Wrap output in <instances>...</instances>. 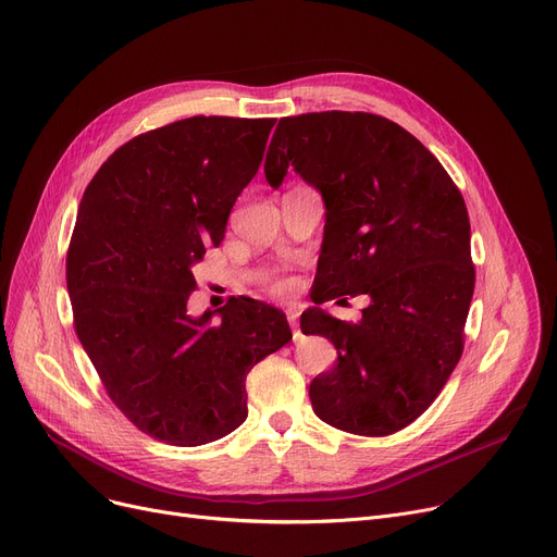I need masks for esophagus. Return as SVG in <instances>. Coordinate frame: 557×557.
<instances>
[{
  "label": "esophagus",
  "instance_id": "esophagus-1",
  "mask_svg": "<svg viewBox=\"0 0 557 557\" xmlns=\"http://www.w3.org/2000/svg\"><path fill=\"white\" fill-rule=\"evenodd\" d=\"M286 319H288V325H292L294 330V342L300 336V327H298V311L296 309H288L286 311Z\"/></svg>",
  "mask_w": 557,
  "mask_h": 557
}]
</instances>
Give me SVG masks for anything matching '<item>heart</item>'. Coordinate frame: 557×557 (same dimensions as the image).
Listing matches in <instances>:
<instances>
[{
  "label": "heart",
  "mask_w": 557,
  "mask_h": 557,
  "mask_svg": "<svg viewBox=\"0 0 557 557\" xmlns=\"http://www.w3.org/2000/svg\"><path fill=\"white\" fill-rule=\"evenodd\" d=\"M288 288H292V282H288V280H282V282L275 284V292H277V294H286Z\"/></svg>",
  "instance_id": "heart-1"
}]
</instances>
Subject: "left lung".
<instances>
[{
  "instance_id": "obj_1",
  "label": "left lung",
  "mask_w": 557,
  "mask_h": 557,
  "mask_svg": "<svg viewBox=\"0 0 557 557\" xmlns=\"http://www.w3.org/2000/svg\"><path fill=\"white\" fill-rule=\"evenodd\" d=\"M288 165L325 205L313 302L371 298L357 323L302 311L300 330L338 355L311 380V407L338 430L394 434L425 412L462 357L475 284L465 198L421 140L373 113L282 117L263 163L273 188Z\"/></svg>"
}]
</instances>
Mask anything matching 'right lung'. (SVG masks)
Listing matches in <instances>:
<instances>
[{"instance_id":"right-lung-1","label":"right lung","mask_w":557,"mask_h":557,"mask_svg":"<svg viewBox=\"0 0 557 557\" xmlns=\"http://www.w3.org/2000/svg\"><path fill=\"white\" fill-rule=\"evenodd\" d=\"M273 125L177 120L117 148L84 190L65 261L75 330L120 412L163 444L202 446L236 430L250 369L292 342L284 313L252 298L202 317L186 309L193 265L221 246Z\"/></svg>"}]
</instances>
